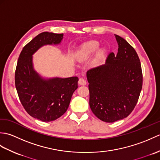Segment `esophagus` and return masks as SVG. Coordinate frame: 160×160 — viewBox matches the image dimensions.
<instances>
[{
  "instance_id": "esophagus-1",
  "label": "esophagus",
  "mask_w": 160,
  "mask_h": 160,
  "mask_svg": "<svg viewBox=\"0 0 160 160\" xmlns=\"http://www.w3.org/2000/svg\"><path fill=\"white\" fill-rule=\"evenodd\" d=\"M78 84H80V85H86V84H87V82H86V80L84 79V78H80L79 79V80H78Z\"/></svg>"
}]
</instances>
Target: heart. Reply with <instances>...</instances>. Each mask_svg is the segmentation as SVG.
Instances as JSON below:
<instances>
[{"instance_id":"heart-1","label":"heart","mask_w":160,"mask_h":160,"mask_svg":"<svg viewBox=\"0 0 160 160\" xmlns=\"http://www.w3.org/2000/svg\"><path fill=\"white\" fill-rule=\"evenodd\" d=\"M99 47L100 43L96 40H91V41L84 43L77 52V58L80 60L88 59L97 52ZM104 49H102L98 51L96 56V60H100L104 55Z\"/></svg>"}]
</instances>
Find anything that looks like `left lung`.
<instances>
[{"instance_id":"obj_1","label":"left lung","mask_w":160,"mask_h":160,"mask_svg":"<svg viewBox=\"0 0 160 160\" xmlns=\"http://www.w3.org/2000/svg\"><path fill=\"white\" fill-rule=\"evenodd\" d=\"M118 51L102 65L87 72L89 105L96 116L105 122L127 118L136 105L142 88V71L138 53L122 37L115 35Z\"/></svg>"}]
</instances>
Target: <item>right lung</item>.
I'll return each instance as SVG.
<instances>
[{
	"mask_svg": "<svg viewBox=\"0 0 160 160\" xmlns=\"http://www.w3.org/2000/svg\"><path fill=\"white\" fill-rule=\"evenodd\" d=\"M63 33L42 32L23 47L15 71V85L20 102L32 117L53 121L65 113L78 88V77L43 78L33 69V54L47 45H58Z\"/></svg>",
	"mask_w": 160,
	"mask_h": 160,
	"instance_id": "obj_1",
	"label": "right lung"
}]
</instances>
